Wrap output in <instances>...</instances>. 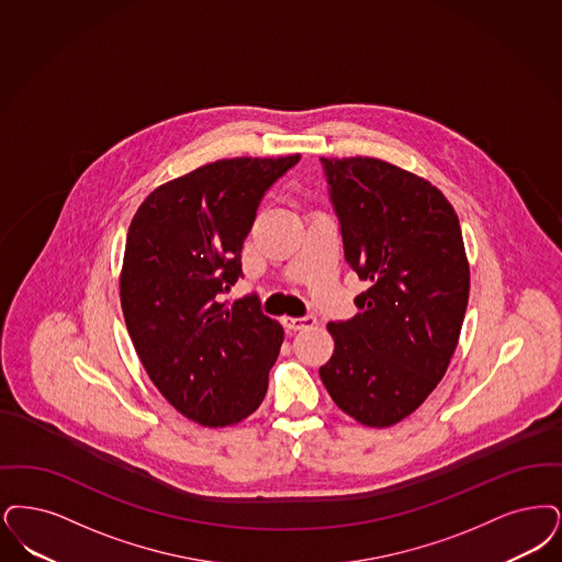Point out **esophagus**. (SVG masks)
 <instances>
[{
	"instance_id": "esophagus-1",
	"label": "esophagus",
	"mask_w": 562,
	"mask_h": 562,
	"mask_svg": "<svg viewBox=\"0 0 562 562\" xmlns=\"http://www.w3.org/2000/svg\"><path fill=\"white\" fill-rule=\"evenodd\" d=\"M282 324H284V328H289V330H305V328H314L315 326V317L314 315H305V317H282Z\"/></svg>"
}]
</instances>
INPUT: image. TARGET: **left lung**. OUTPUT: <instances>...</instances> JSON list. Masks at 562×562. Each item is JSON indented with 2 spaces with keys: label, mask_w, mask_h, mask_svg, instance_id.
Listing matches in <instances>:
<instances>
[{
  "label": "left lung",
  "mask_w": 562,
  "mask_h": 562,
  "mask_svg": "<svg viewBox=\"0 0 562 562\" xmlns=\"http://www.w3.org/2000/svg\"><path fill=\"white\" fill-rule=\"evenodd\" d=\"M345 259L368 291L360 314L330 322L319 368L333 402L360 425L393 427L448 372L471 270L453 206L430 181L372 157L322 158Z\"/></svg>",
  "instance_id": "1"
}]
</instances>
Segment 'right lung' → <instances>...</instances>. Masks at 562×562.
Here are the masks:
<instances>
[{"label":"right lung","instance_id":"1","mask_svg":"<svg viewBox=\"0 0 562 562\" xmlns=\"http://www.w3.org/2000/svg\"><path fill=\"white\" fill-rule=\"evenodd\" d=\"M299 155L220 158L153 190L119 278L135 353L160 395L202 427L238 425L266 397L284 340L257 296L222 303L266 190Z\"/></svg>","mask_w":562,"mask_h":562}]
</instances>
